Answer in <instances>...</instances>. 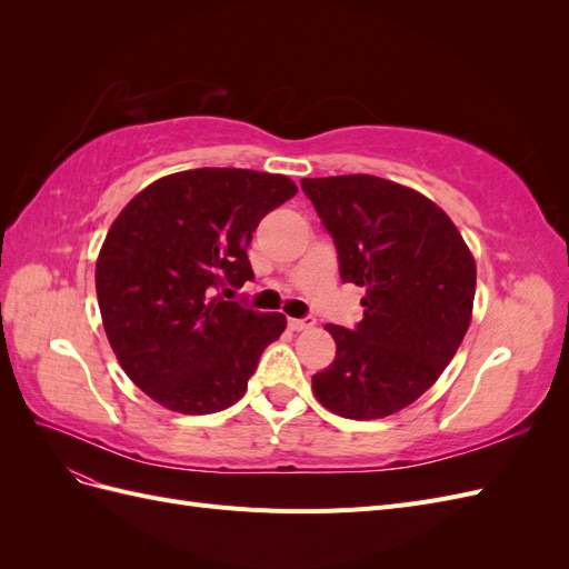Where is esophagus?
<instances>
[{
    "label": "esophagus",
    "mask_w": 569,
    "mask_h": 569,
    "mask_svg": "<svg viewBox=\"0 0 569 569\" xmlns=\"http://www.w3.org/2000/svg\"><path fill=\"white\" fill-rule=\"evenodd\" d=\"M316 325V318L313 316H306V318H289V327L295 332H301V330H311V327Z\"/></svg>",
    "instance_id": "obj_1"
}]
</instances>
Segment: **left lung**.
Returning <instances> with one entry per match:
<instances>
[{"instance_id":"left-lung-1","label":"left lung","mask_w":569,"mask_h":569,"mask_svg":"<svg viewBox=\"0 0 569 569\" xmlns=\"http://www.w3.org/2000/svg\"><path fill=\"white\" fill-rule=\"evenodd\" d=\"M301 189L335 239L341 282L366 289L363 320L327 325L337 356L313 375V393L341 418H387L456 356L472 318L475 258L416 189L375 176L303 178Z\"/></svg>"}]
</instances>
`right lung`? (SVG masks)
I'll return each instance as SVG.
<instances>
[{
	"mask_svg": "<svg viewBox=\"0 0 569 569\" xmlns=\"http://www.w3.org/2000/svg\"><path fill=\"white\" fill-rule=\"evenodd\" d=\"M295 194L287 176L194 168L151 182L113 220L97 258L101 320L120 368L163 408L209 416L237 403L284 332L282 313L218 291L253 280V230Z\"/></svg>",
	"mask_w": 569,
	"mask_h": 569,
	"instance_id": "obj_1",
	"label": "right lung"
}]
</instances>
